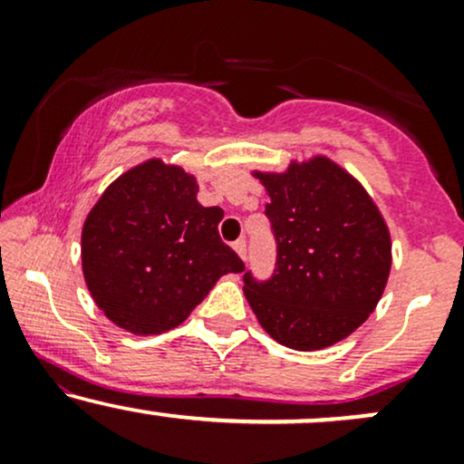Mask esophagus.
I'll return each instance as SVG.
<instances>
[{
    "mask_svg": "<svg viewBox=\"0 0 464 464\" xmlns=\"http://www.w3.org/2000/svg\"><path fill=\"white\" fill-rule=\"evenodd\" d=\"M233 248H236V253L239 255V257L246 259V239H237V242L233 244Z\"/></svg>",
    "mask_w": 464,
    "mask_h": 464,
    "instance_id": "obj_1",
    "label": "esophagus"
}]
</instances>
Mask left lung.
<instances>
[{
    "mask_svg": "<svg viewBox=\"0 0 464 464\" xmlns=\"http://www.w3.org/2000/svg\"><path fill=\"white\" fill-rule=\"evenodd\" d=\"M268 191L276 242L268 281L244 275L262 327L296 351L332 347L380 303L391 275V233L366 189L327 157L253 172Z\"/></svg>",
    "mask_w": 464,
    "mask_h": 464,
    "instance_id": "8db88e82",
    "label": "left lung"
}]
</instances>
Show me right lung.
I'll return each instance as SVG.
<instances>
[{
	"label": "right lung",
	"instance_id": "obj_1",
	"mask_svg": "<svg viewBox=\"0 0 464 464\" xmlns=\"http://www.w3.org/2000/svg\"><path fill=\"white\" fill-rule=\"evenodd\" d=\"M179 165L148 159L115 179L82 227V275L95 305L137 335L179 327L244 262L218 236L220 207L196 200Z\"/></svg>",
	"mask_w": 464,
	"mask_h": 464
}]
</instances>
